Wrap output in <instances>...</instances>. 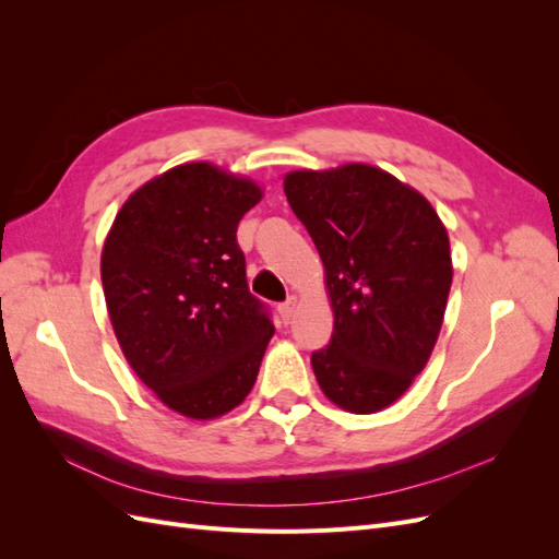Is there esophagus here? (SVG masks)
Returning <instances> with one entry per match:
<instances>
[{"instance_id": "34e87169", "label": "esophagus", "mask_w": 559, "mask_h": 559, "mask_svg": "<svg viewBox=\"0 0 559 559\" xmlns=\"http://www.w3.org/2000/svg\"><path fill=\"white\" fill-rule=\"evenodd\" d=\"M294 310H296V298L292 296V298H286V300L282 302V306H280V314H282L284 324H289L292 317H294Z\"/></svg>"}]
</instances>
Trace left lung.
Instances as JSON below:
<instances>
[{
    "label": "left lung",
    "instance_id": "obj_1",
    "mask_svg": "<svg viewBox=\"0 0 559 559\" xmlns=\"http://www.w3.org/2000/svg\"><path fill=\"white\" fill-rule=\"evenodd\" d=\"M284 193L326 270L333 335L312 352L335 405L368 415L392 405L427 366L452 284L448 230L411 186L352 163L292 173Z\"/></svg>",
    "mask_w": 559,
    "mask_h": 559
}]
</instances>
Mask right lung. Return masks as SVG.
<instances>
[{"instance_id": "obj_1", "label": "right lung", "mask_w": 559, "mask_h": 559, "mask_svg": "<svg viewBox=\"0 0 559 559\" xmlns=\"http://www.w3.org/2000/svg\"><path fill=\"white\" fill-rule=\"evenodd\" d=\"M261 200L210 163L173 167L134 191L107 235L103 289L128 364L186 417L240 405L275 333L249 294L240 218Z\"/></svg>"}]
</instances>
